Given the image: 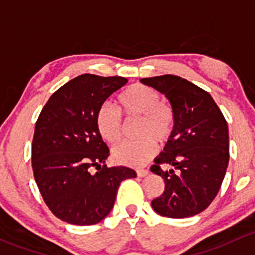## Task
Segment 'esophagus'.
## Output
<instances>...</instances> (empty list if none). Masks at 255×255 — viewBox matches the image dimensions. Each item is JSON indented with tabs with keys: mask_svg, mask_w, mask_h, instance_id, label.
Here are the masks:
<instances>
[{
	"mask_svg": "<svg viewBox=\"0 0 255 255\" xmlns=\"http://www.w3.org/2000/svg\"><path fill=\"white\" fill-rule=\"evenodd\" d=\"M136 173H137L138 177H145V175H147L149 173L148 169H143V168H140V169L136 170Z\"/></svg>",
	"mask_w": 255,
	"mask_h": 255,
	"instance_id": "1",
	"label": "esophagus"
}]
</instances>
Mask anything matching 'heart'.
<instances>
[{
  "mask_svg": "<svg viewBox=\"0 0 255 255\" xmlns=\"http://www.w3.org/2000/svg\"><path fill=\"white\" fill-rule=\"evenodd\" d=\"M122 112L128 118H142L138 142H124L113 151V158L120 164L142 167L157 153L156 141L164 143L172 136L175 125L172 107L162 101V96L149 86L135 83L125 88L118 97ZM96 125L104 141L117 145L124 133L122 113L112 104H103L96 115Z\"/></svg>",
  "mask_w": 255,
  "mask_h": 255,
  "instance_id": "1",
  "label": "heart"
}]
</instances>
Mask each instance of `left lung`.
I'll return each instance as SVG.
<instances>
[{
	"instance_id": "8db88e82",
	"label": "left lung",
	"mask_w": 255,
	"mask_h": 255,
	"mask_svg": "<svg viewBox=\"0 0 255 255\" xmlns=\"http://www.w3.org/2000/svg\"><path fill=\"white\" fill-rule=\"evenodd\" d=\"M141 82L167 97L175 118L172 136L151 167L164 179L163 194L152 200V209L170 219L200 214L216 198L227 169V122L206 91L179 76H156ZM161 164L180 173L163 171Z\"/></svg>"
}]
</instances>
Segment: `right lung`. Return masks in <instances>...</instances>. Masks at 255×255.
<instances>
[{"label":"right lung","mask_w":255,"mask_h":255,"mask_svg":"<svg viewBox=\"0 0 255 255\" xmlns=\"http://www.w3.org/2000/svg\"><path fill=\"white\" fill-rule=\"evenodd\" d=\"M127 82L119 76H77L50 97L36 120L34 178L50 211L67 224L101 222L114 206L120 183L136 177L131 168L104 164L109 148L96 125L98 109ZM92 166L99 172L92 173Z\"/></svg>","instance_id":"obj_1"}]
</instances>
